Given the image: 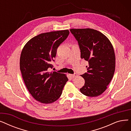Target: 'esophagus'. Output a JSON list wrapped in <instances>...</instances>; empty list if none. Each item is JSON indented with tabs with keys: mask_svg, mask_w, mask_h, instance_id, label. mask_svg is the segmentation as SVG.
<instances>
[{
	"mask_svg": "<svg viewBox=\"0 0 131 131\" xmlns=\"http://www.w3.org/2000/svg\"><path fill=\"white\" fill-rule=\"evenodd\" d=\"M70 75L71 76V77L72 78H75V77H76L78 76L77 74H76V73H74V74H70Z\"/></svg>",
	"mask_w": 131,
	"mask_h": 131,
	"instance_id": "1",
	"label": "esophagus"
}]
</instances>
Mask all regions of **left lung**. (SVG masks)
Returning <instances> with one entry per match:
<instances>
[{
	"instance_id": "1",
	"label": "left lung",
	"mask_w": 131,
	"mask_h": 131,
	"mask_svg": "<svg viewBox=\"0 0 131 131\" xmlns=\"http://www.w3.org/2000/svg\"><path fill=\"white\" fill-rule=\"evenodd\" d=\"M78 41L81 58L88 61L87 73L81 76L85 80L80 90L86 96L97 97L107 88L115 70V55L109 40L92 29H70Z\"/></svg>"
}]
</instances>
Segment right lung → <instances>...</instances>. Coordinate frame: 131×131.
Returning a JSON list of instances; mask_svg holds the SVG:
<instances>
[{
	"label": "right lung",
	"mask_w": 131,
	"mask_h": 131,
	"mask_svg": "<svg viewBox=\"0 0 131 131\" xmlns=\"http://www.w3.org/2000/svg\"><path fill=\"white\" fill-rule=\"evenodd\" d=\"M68 30L41 33L27 42L22 51L19 66L25 84L32 97L43 104L59 99L67 81L64 74L49 73L59 46L66 40Z\"/></svg>",
	"instance_id": "add662e5"
}]
</instances>
